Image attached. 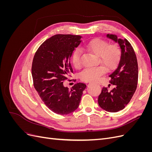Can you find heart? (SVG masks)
Here are the masks:
<instances>
[{
  "label": "heart",
  "instance_id": "1",
  "mask_svg": "<svg viewBox=\"0 0 152 152\" xmlns=\"http://www.w3.org/2000/svg\"><path fill=\"white\" fill-rule=\"evenodd\" d=\"M84 48L88 51L97 55L99 63L103 66L87 68L82 70L80 74L82 80L86 82H91L98 80L99 77L108 70H112L118 65L121 58V51L117 45L108 44L106 40L101 39H94L84 44ZM80 51L76 49L73 53L72 62L75 68H80Z\"/></svg>",
  "mask_w": 152,
  "mask_h": 152
}]
</instances>
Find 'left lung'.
Instances as JSON below:
<instances>
[{
	"mask_svg": "<svg viewBox=\"0 0 152 152\" xmlns=\"http://www.w3.org/2000/svg\"><path fill=\"white\" fill-rule=\"evenodd\" d=\"M107 37L119 44L121 56L117 68L109 75L111 78L110 83L114 88L110 91L108 87H103L98 102L99 107L106 111L117 112L125 108L135 93L138 66L134 50L127 39H118L113 34H107Z\"/></svg>",
	"mask_w": 152,
	"mask_h": 152,
	"instance_id": "1",
	"label": "left lung"
}]
</instances>
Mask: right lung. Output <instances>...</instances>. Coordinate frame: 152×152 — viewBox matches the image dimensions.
I'll list each match as a JSON object with an SVG mask.
<instances>
[{"label": "right lung", "mask_w": 152, "mask_h": 152, "mask_svg": "<svg viewBox=\"0 0 152 152\" xmlns=\"http://www.w3.org/2000/svg\"><path fill=\"white\" fill-rule=\"evenodd\" d=\"M80 42L79 35H55L40 45L33 59L35 88L48 108L59 115L74 112L86 87L84 83H77L69 91L63 86V81L73 73L70 59Z\"/></svg>", "instance_id": "right-lung-1"}]
</instances>
